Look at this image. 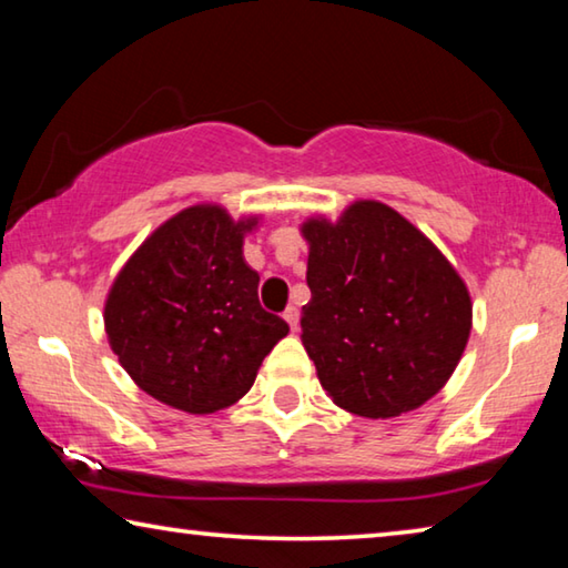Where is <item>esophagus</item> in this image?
<instances>
[{"label":"esophagus","instance_id":"34e87169","mask_svg":"<svg viewBox=\"0 0 568 568\" xmlns=\"http://www.w3.org/2000/svg\"><path fill=\"white\" fill-rule=\"evenodd\" d=\"M283 318H285V323L291 325V331H295L297 328V321H301V313H297V307H287V311L283 313Z\"/></svg>","mask_w":568,"mask_h":568}]
</instances>
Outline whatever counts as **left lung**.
Wrapping results in <instances>:
<instances>
[{
  "label": "left lung",
  "instance_id": "8db88e82",
  "mask_svg": "<svg viewBox=\"0 0 568 568\" xmlns=\"http://www.w3.org/2000/svg\"><path fill=\"white\" fill-rule=\"evenodd\" d=\"M303 345L335 406L393 418L450 378L470 297L438 247L396 210L361 200L338 223L307 220Z\"/></svg>",
  "mask_w": 568,
  "mask_h": 568
}]
</instances>
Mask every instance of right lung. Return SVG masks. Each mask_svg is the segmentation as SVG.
Instances as JSON below:
<instances>
[{
  "mask_svg": "<svg viewBox=\"0 0 568 568\" xmlns=\"http://www.w3.org/2000/svg\"><path fill=\"white\" fill-rule=\"evenodd\" d=\"M225 210L195 205L158 227L114 281L104 328L122 368L152 398L213 413L243 398L287 323L257 301L243 233Z\"/></svg>",
  "mask_w": 568,
  "mask_h": 568,
  "instance_id": "add662e5",
  "label": "right lung"
}]
</instances>
